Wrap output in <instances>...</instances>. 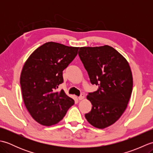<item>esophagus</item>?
Masks as SVG:
<instances>
[{
  "label": "esophagus",
  "mask_w": 153,
  "mask_h": 153,
  "mask_svg": "<svg viewBox=\"0 0 153 153\" xmlns=\"http://www.w3.org/2000/svg\"><path fill=\"white\" fill-rule=\"evenodd\" d=\"M84 98H85V95H84V94H81L80 96L78 97V99L79 100H82Z\"/></svg>",
  "instance_id": "obj_1"
}]
</instances>
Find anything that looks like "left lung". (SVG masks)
<instances>
[{
	"instance_id": "obj_1",
	"label": "left lung",
	"mask_w": 153,
	"mask_h": 153,
	"mask_svg": "<svg viewBox=\"0 0 153 153\" xmlns=\"http://www.w3.org/2000/svg\"><path fill=\"white\" fill-rule=\"evenodd\" d=\"M78 55L91 83L99 86L87 96L93 106L85 118L97 128H107L120 118L128 106L133 88L130 67L126 58L108 45L80 47Z\"/></svg>"
}]
</instances>
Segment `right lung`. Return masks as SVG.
<instances>
[{
  "mask_svg": "<svg viewBox=\"0 0 153 153\" xmlns=\"http://www.w3.org/2000/svg\"><path fill=\"white\" fill-rule=\"evenodd\" d=\"M79 47L48 42L37 48L24 64L20 85L25 106L35 121L49 126L59 122L74 104L64 90L62 71L77 56Z\"/></svg>",
  "mask_w": 153,
  "mask_h": 153,
  "instance_id": "obj_1",
  "label": "right lung"
}]
</instances>
